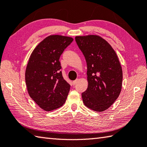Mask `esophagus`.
<instances>
[{
	"instance_id": "1",
	"label": "esophagus",
	"mask_w": 147,
	"mask_h": 147,
	"mask_svg": "<svg viewBox=\"0 0 147 147\" xmlns=\"http://www.w3.org/2000/svg\"><path fill=\"white\" fill-rule=\"evenodd\" d=\"M78 82V79H76V80H74V81H73V85H75V84H76Z\"/></svg>"
}]
</instances>
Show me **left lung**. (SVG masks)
<instances>
[{"label": "left lung", "instance_id": "1", "mask_svg": "<svg viewBox=\"0 0 147 147\" xmlns=\"http://www.w3.org/2000/svg\"><path fill=\"white\" fill-rule=\"evenodd\" d=\"M87 64V90L82 94L84 105L102 112L118 98L122 90V69L111 46L98 35L76 36Z\"/></svg>", "mask_w": 147, "mask_h": 147}]
</instances>
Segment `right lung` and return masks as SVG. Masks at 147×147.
<instances>
[{
	"label": "right lung",
	"mask_w": 147,
	"mask_h": 147,
	"mask_svg": "<svg viewBox=\"0 0 147 147\" xmlns=\"http://www.w3.org/2000/svg\"><path fill=\"white\" fill-rule=\"evenodd\" d=\"M71 37L50 35L34 49L25 70L28 93L43 110L60 108L67 99L70 85L60 71V57L73 42Z\"/></svg>",
	"instance_id": "1"
}]
</instances>
